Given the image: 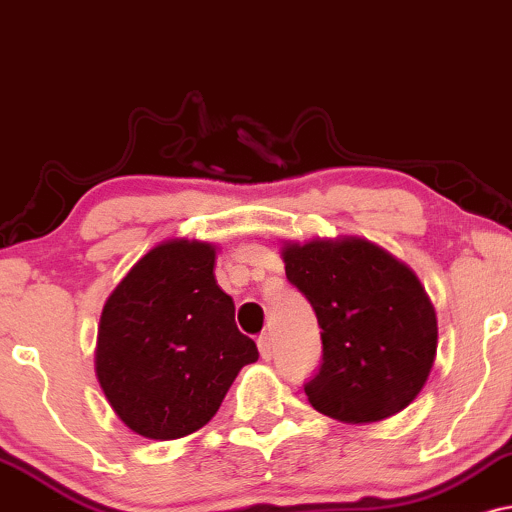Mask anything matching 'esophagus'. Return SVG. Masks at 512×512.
Masks as SVG:
<instances>
[{"label": "esophagus", "mask_w": 512, "mask_h": 512, "mask_svg": "<svg viewBox=\"0 0 512 512\" xmlns=\"http://www.w3.org/2000/svg\"><path fill=\"white\" fill-rule=\"evenodd\" d=\"M273 335L270 333H263V335H258V350H261V357L263 359H270L273 357Z\"/></svg>", "instance_id": "esophagus-1"}]
</instances>
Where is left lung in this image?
Listing matches in <instances>:
<instances>
[{"label": "left lung", "mask_w": 512, "mask_h": 512, "mask_svg": "<svg viewBox=\"0 0 512 512\" xmlns=\"http://www.w3.org/2000/svg\"><path fill=\"white\" fill-rule=\"evenodd\" d=\"M280 256L321 326L323 364L304 386L311 407L345 424L405 410L438 347L436 309L414 270L362 237L282 242Z\"/></svg>", "instance_id": "1"}]
</instances>
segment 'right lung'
<instances>
[{"instance_id": "obj_1", "label": "right lung", "mask_w": 512, "mask_h": 512, "mask_svg": "<svg viewBox=\"0 0 512 512\" xmlns=\"http://www.w3.org/2000/svg\"><path fill=\"white\" fill-rule=\"evenodd\" d=\"M218 246L167 239L119 280L100 314L95 376L131 431L174 441L206 426L256 342L215 280Z\"/></svg>"}]
</instances>
